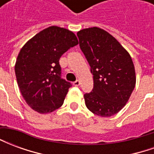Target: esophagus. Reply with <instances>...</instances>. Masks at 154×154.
<instances>
[{
    "mask_svg": "<svg viewBox=\"0 0 154 154\" xmlns=\"http://www.w3.org/2000/svg\"><path fill=\"white\" fill-rule=\"evenodd\" d=\"M81 84V82L79 80H77L76 82H73V85L75 87H78V86H80Z\"/></svg>",
    "mask_w": 154,
    "mask_h": 154,
    "instance_id": "obj_1",
    "label": "esophagus"
}]
</instances>
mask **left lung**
Masks as SVG:
<instances>
[{"mask_svg":"<svg viewBox=\"0 0 154 154\" xmlns=\"http://www.w3.org/2000/svg\"><path fill=\"white\" fill-rule=\"evenodd\" d=\"M77 35L93 75V89L84 95L85 104L97 116H114L125 106L135 87L132 58L118 40L102 29H83Z\"/></svg>","mask_w":154,"mask_h":154,"instance_id":"8db88e82","label":"left lung"}]
</instances>
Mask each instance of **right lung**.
Segmentation results:
<instances>
[{
    "instance_id": "obj_1",
    "label": "right lung",
    "mask_w": 154,
    "mask_h": 154,
    "mask_svg": "<svg viewBox=\"0 0 154 154\" xmlns=\"http://www.w3.org/2000/svg\"><path fill=\"white\" fill-rule=\"evenodd\" d=\"M77 44L73 32L50 26L22 47L15 62V76L25 102L34 110L51 113L63 104L72 85L60 77L59 59Z\"/></svg>"
}]
</instances>
